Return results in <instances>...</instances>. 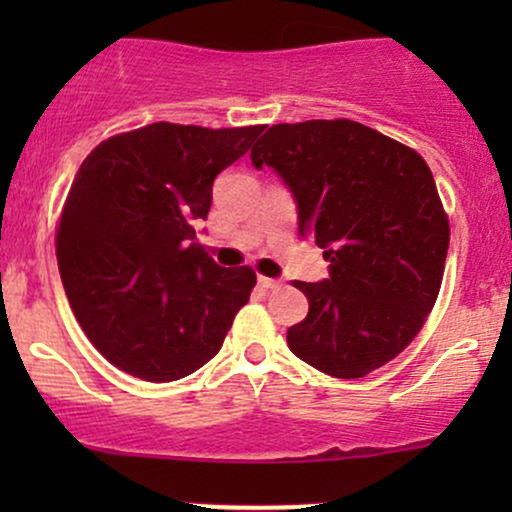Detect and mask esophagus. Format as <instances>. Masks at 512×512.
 <instances>
[{"label": "esophagus", "mask_w": 512, "mask_h": 512, "mask_svg": "<svg viewBox=\"0 0 512 512\" xmlns=\"http://www.w3.org/2000/svg\"><path fill=\"white\" fill-rule=\"evenodd\" d=\"M257 284H260L262 289L272 291V289H279L281 281L279 279H269V276H257Z\"/></svg>", "instance_id": "1"}]
</instances>
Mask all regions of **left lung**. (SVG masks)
I'll use <instances>...</instances> for the list:
<instances>
[{
	"label": "left lung",
	"mask_w": 512,
	"mask_h": 512,
	"mask_svg": "<svg viewBox=\"0 0 512 512\" xmlns=\"http://www.w3.org/2000/svg\"><path fill=\"white\" fill-rule=\"evenodd\" d=\"M250 158L286 182L298 233L330 262V279L293 281L310 308L286 332L289 349L344 380L385 366L424 327L443 281L450 223L431 168L354 120L274 125Z\"/></svg>",
	"instance_id": "1"
}]
</instances>
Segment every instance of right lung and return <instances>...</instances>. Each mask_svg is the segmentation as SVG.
<instances>
[{
  "instance_id": "1",
  "label": "right lung",
  "mask_w": 512,
  "mask_h": 512,
  "mask_svg": "<svg viewBox=\"0 0 512 512\" xmlns=\"http://www.w3.org/2000/svg\"><path fill=\"white\" fill-rule=\"evenodd\" d=\"M264 127L154 122L86 156L57 228V264L81 330L134 378L170 383L219 354L248 303L250 267H219L197 243L211 185Z\"/></svg>"
}]
</instances>
